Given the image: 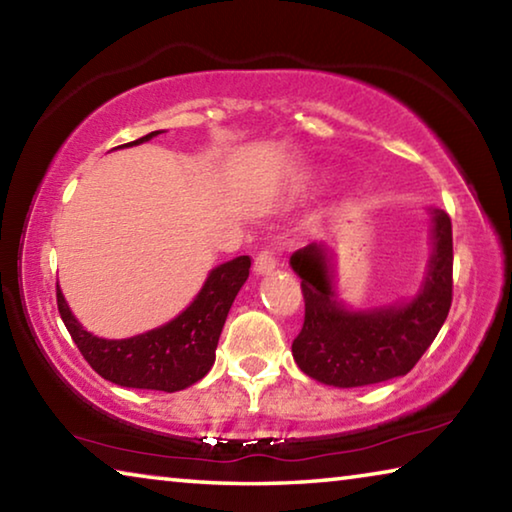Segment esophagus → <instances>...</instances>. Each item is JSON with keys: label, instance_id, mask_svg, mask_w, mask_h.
Returning <instances> with one entry per match:
<instances>
[{"label": "esophagus", "instance_id": "34e87169", "mask_svg": "<svg viewBox=\"0 0 512 512\" xmlns=\"http://www.w3.org/2000/svg\"><path fill=\"white\" fill-rule=\"evenodd\" d=\"M277 259H280V257H277L273 248H264L262 253L255 257V273H259V275L271 273L273 268L277 266Z\"/></svg>", "mask_w": 512, "mask_h": 512}]
</instances>
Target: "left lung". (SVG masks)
I'll return each instance as SVG.
<instances>
[{
  "mask_svg": "<svg viewBox=\"0 0 512 512\" xmlns=\"http://www.w3.org/2000/svg\"><path fill=\"white\" fill-rule=\"evenodd\" d=\"M433 255L418 296L406 305L348 311L334 298L325 250L309 244L291 255L302 277L305 323L293 339L298 368L320 384L357 388L402 377L436 339L452 307V219L433 210Z\"/></svg>",
  "mask_w": 512,
  "mask_h": 512,
  "instance_id": "8db88e82",
  "label": "left lung"
}]
</instances>
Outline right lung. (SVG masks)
<instances>
[{
    "mask_svg": "<svg viewBox=\"0 0 512 512\" xmlns=\"http://www.w3.org/2000/svg\"><path fill=\"white\" fill-rule=\"evenodd\" d=\"M160 133L162 131H153L140 140L121 146L149 142ZM248 273V255L216 266L201 293L178 318L158 329H151V332L121 341L99 339V336L85 332L69 311L60 287L56 289V302L60 318H63L67 332L72 334L76 348L103 379L126 388L176 393L196 384L210 372L223 323L239 289L248 280Z\"/></svg>",
    "mask_w": 512,
    "mask_h": 512,
    "instance_id": "add662e5",
    "label": "right lung"
}]
</instances>
